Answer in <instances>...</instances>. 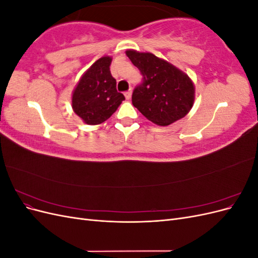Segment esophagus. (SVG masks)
<instances>
[{
	"label": "esophagus",
	"instance_id": "1",
	"mask_svg": "<svg viewBox=\"0 0 258 258\" xmlns=\"http://www.w3.org/2000/svg\"><path fill=\"white\" fill-rule=\"evenodd\" d=\"M131 95H132V91H131V89H130V90H128V91H126V92H124V97H126V99H127V100L131 99Z\"/></svg>",
	"mask_w": 258,
	"mask_h": 258
}]
</instances>
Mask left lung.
<instances>
[{"label": "left lung", "mask_w": 258, "mask_h": 258, "mask_svg": "<svg viewBox=\"0 0 258 258\" xmlns=\"http://www.w3.org/2000/svg\"><path fill=\"white\" fill-rule=\"evenodd\" d=\"M143 80L132 93V104L148 120L168 126L190 111L195 87L188 75L150 52L127 50Z\"/></svg>", "instance_id": "1"}]
</instances>
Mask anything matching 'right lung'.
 I'll list each match as a JSON object with an SVG mask.
<instances>
[{
	"label": "right lung",
	"mask_w": 258,
	"mask_h": 258,
	"mask_svg": "<svg viewBox=\"0 0 258 258\" xmlns=\"http://www.w3.org/2000/svg\"><path fill=\"white\" fill-rule=\"evenodd\" d=\"M111 62V57L97 60L82 76L73 92V110L88 124L104 122L124 100L116 89V80L110 71Z\"/></svg>",
	"instance_id": "obj_1"
}]
</instances>
